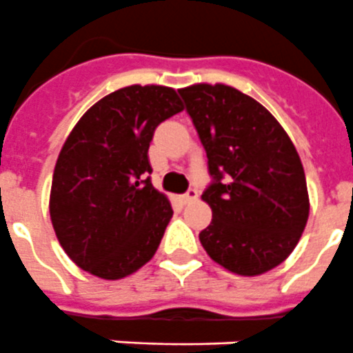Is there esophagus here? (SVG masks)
I'll list each match as a JSON object with an SVG mask.
<instances>
[{"mask_svg": "<svg viewBox=\"0 0 353 353\" xmlns=\"http://www.w3.org/2000/svg\"><path fill=\"white\" fill-rule=\"evenodd\" d=\"M194 199H197V190H195V188H190V190L186 192V194H183V197H181V201L185 204L192 203Z\"/></svg>", "mask_w": 353, "mask_h": 353, "instance_id": "34e87169", "label": "esophagus"}]
</instances>
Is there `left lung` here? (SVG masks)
I'll return each instance as SVG.
<instances>
[{"instance_id":"1","label":"left lung","mask_w":353,"mask_h":353,"mask_svg":"<svg viewBox=\"0 0 353 353\" xmlns=\"http://www.w3.org/2000/svg\"><path fill=\"white\" fill-rule=\"evenodd\" d=\"M206 150L212 222L199 233L210 259L256 276L292 253L309 219L301 159L268 109L232 85L179 90Z\"/></svg>"}]
</instances>
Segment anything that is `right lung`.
<instances>
[{
  "instance_id": "obj_1",
  "label": "right lung",
  "mask_w": 353,
  "mask_h": 353,
  "mask_svg": "<svg viewBox=\"0 0 353 353\" xmlns=\"http://www.w3.org/2000/svg\"><path fill=\"white\" fill-rule=\"evenodd\" d=\"M183 102L165 85H129L103 97L77 121L53 170L50 217L73 262L120 280L149 262L172 219L150 183L156 127Z\"/></svg>"
}]
</instances>
